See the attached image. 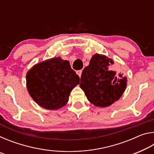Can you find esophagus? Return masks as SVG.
<instances>
[{
  "mask_svg": "<svg viewBox=\"0 0 154 154\" xmlns=\"http://www.w3.org/2000/svg\"><path fill=\"white\" fill-rule=\"evenodd\" d=\"M76 72H77V74L79 75V77H81V76H82V70H80V71H77Z\"/></svg>",
  "mask_w": 154,
  "mask_h": 154,
  "instance_id": "34e87169",
  "label": "esophagus"
}]
</instances>
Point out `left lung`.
Wrapping results in <instances>:
<instances>
[{
    "mask_svg": "<svg viewBox=\"0 0 154 154\" xmlns=\"http://www.w3.org/2000/svg\"><path fill=\"white\" fill-rule=\"evenodd\" d=\"M114 62L105 55L96 54L83 69L79 86L88 100L98 107H107L122 97L127 77L113 71Z\"/></svg>",
    "mask_w": 154,
    "mask_h": 154,
    "instance_id": "obj_1",
    "label": "left lung"
}]
</instances>
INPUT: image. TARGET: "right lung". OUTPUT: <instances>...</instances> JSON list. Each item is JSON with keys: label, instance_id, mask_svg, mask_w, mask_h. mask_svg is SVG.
<instances>
[{"label": "right lung", "instance_id": "right-lung-1", "mask_svg": "<svg viewBox=\"0 0 154 154\" xmlns=\"http://www.w3.org/2000/svg\"><path fill=\"white\" fill-rule=\"evenodd\" d=\"M26 88L33 100L48 110L66 105L70 93L79 83V77L68 60L56 57L38 62L26 73Z\"/></svg>", "mask_w": 154, "mask_h": 154}]
</instances>
